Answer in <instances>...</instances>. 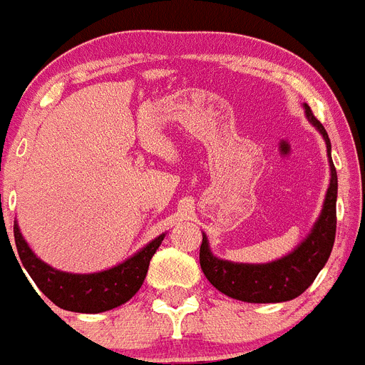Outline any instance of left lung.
Returning <instances> with one entry per match:
<instances>
[{
  "label": "left lung",
  "mask_w": 365,
  "mask_h": 365,
  "mask_svg": "<svg viewBox=\"0 0 365 365\" xmlns=\"http://www.w3.org/2000/svg\"><path fill=\"white\" fill-rule=\"evenodd\" d=\"M306 118L319 131L327 145L330 167V183L324 195L323 210L312 226L310 234L286 256L267 263H240L217 258L211 252L207 235L202 234L200 267L207 280L220 293L243 302H286L292 301L312 286L329 259L336 237V198H338V174L330 155V139L327 130L304 103Z\"/></svg>",
  "instance_id": "1"
}]
</instances>
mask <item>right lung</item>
I'll return each instance as SVG.
<instances>
[{"mask_svg": "<svg viewBox=\"0 0 365 365\" xmlns=\"http://www.w3.org/2000/svg\"><path fill=\"white\" fill-rule=\"evenodd\" d=\"M163 240L165 234L158 235L155 240L115 267L79 274V272L61 271L42 262L24 240L20 226L14 220V241H16L18 256L36 287L55 306L78 314H100L130 301L143 286L150 259Z\"/></svg>", "mask_w": 365, "mask_h": 365, "instance_id": "right-lung-1", "label": "right lung"}]
</instances>
